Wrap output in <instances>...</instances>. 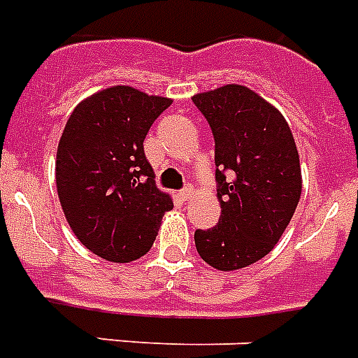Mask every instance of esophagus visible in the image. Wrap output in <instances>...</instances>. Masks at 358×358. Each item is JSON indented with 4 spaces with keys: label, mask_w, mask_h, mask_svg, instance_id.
Segmentation results:
<instances>
[{
    "label": "esophagus",
    "mask_w": 358,
    "mask_h": 358,
    "mask_svg": "<svg viewBox=\"0 0 358 358\" xmlns=\"http://www.w3.org/2000/svg\"><path fill=\"white\" fill-rule=\"evenodd\" d=\"M191 196H193V189H191V187H185V189H182L178 193V199L180 201H189Z\"/></svg>",
    "instance_id": "obj_1"
}]
</instances>
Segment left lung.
Masks as SVG:
<instances>
[{"mask_svg": "<svg viewBox=\"0 0 358 358\" xmlns=\"http://www.w3.org/2000/svg\"><path fill=\"white\" fill-rule=\"evenodd\" d=\"M215 139V180L221 217L196 230L206 264L234 271L275 247L301 199L297 146L278 109L243 85H224L193 96Z\"/></svg>", "mask_w": 358, "mask_h": 358, "instance_id": "1", "label": "left lung"}]
</instances>
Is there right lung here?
Segmentation results:
<instances>
[{
  "label": "right lung",
  "instance_id": "add662e5",
  "mask_svg": "<svg viewBox=\"0 0 358 358\" xmlns=\"http://www.w3.org/2000/svg\"><path fill=\"white\" fill-rule=\"evenodd\" d=\"M171 103L115 85L78 103L64 126L55 159L59 201L76 238L103 260L126 264L146 255L173 208L143 148Z\"/></svg>",
  "mask_w": 358,
  "mask_h": 358
}]
</instances>
